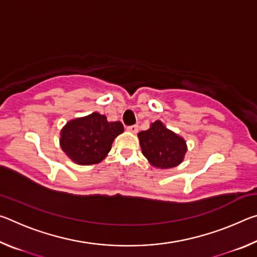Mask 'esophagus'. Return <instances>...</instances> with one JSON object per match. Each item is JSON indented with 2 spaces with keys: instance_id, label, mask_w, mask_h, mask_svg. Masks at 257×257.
Returning a JSON list of instances; mask_svg holds the SVG:
<instances>
[{
  "instance_id": "esophagus-1",
  "label": "esophagus",
  "mask_w": 257,
  "mask_h": 257,
  "mask_svg": "<svg viewBox=\"0 0 257 257\" xmlns=\"http://www.w3.org/2000/svg\"><path fill=\"white\" fill-rule=\"evenodd\" d=\"M127 130L130 133L133 134H136L138 132V125L137 124H133V125H129V127H127Z\"/></svg>"
}]
</instances>
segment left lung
<instances>
[{"label": "left lung", "instance_id": "1", "mask_svg": "<svg viewBox=\"0 0 257 257\" xmlns=\"http://www.w3.org/2000/svg\"><path fill=\"white\" fill-rule=\"evenodd\" d=\"M138 138L143 154L155 168H175L185 158V139L169 130L160 120L151 123L149 130L139 133Z\"/></svg>", "mask_w": 257, "mask_h": 257}]
</instances>
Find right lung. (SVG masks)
<instances>
[{
    "mask_svg": "<svg viewBox=\"0 0 257 257\" xmlns=\"http://www.w3.org/2000/svg\"><path fill=\"white\" fill-rule=\"evenodd\" d=\"M122 133L120 121L108 122L105 115L94 112L69 121L61 130L60 145L75 163L96 164L105 159L114 138Z\"/></svg>",
    "mask_w": 257,
    "mask_h": 257,
    "instance_id": "1",
    "label": "right lung"
}]
</instances>
